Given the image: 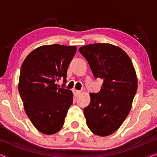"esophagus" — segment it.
<instances>
[{
  "instance_id": "1",
  "label": "esophagus",
  "mask_w": 157,
  "mask_h": 157,
  "mask_svg": "<svg viewBox=\"0 0 157 157\" xmlns=\"http://www.w3.org/2000/svg\"><path fill=\"white\" fill-rule=\"evenodd\" d=\"M73 93H74V95L75 96H78L79 94H80L81 91H77V90H76V89H74V90H73Z\"/></svg>"
}]
</instances>
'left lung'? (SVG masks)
<instances>
[{"instance_id": "obj_1", "label": "left lung", "mask_w": 157, "mask_h": 157, "mask_svg": "<svg viewBox=\"0 0 157 157\" xmlns=\"http://www.w3.org/2000/svg\"><path fill=\"white\" fill-rule=\"evenodd\" d=\"M95 78L103 80L98 93L90 94L91 101L83 109L86 124L94 134L109 136L120 127L132 108L137 90V78L126 52L109 44L81 47Z\"/></svg>"}]
</instances>
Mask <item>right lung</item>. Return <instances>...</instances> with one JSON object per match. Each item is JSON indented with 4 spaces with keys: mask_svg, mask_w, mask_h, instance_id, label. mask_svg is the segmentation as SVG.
Here are the masks:
<instances>
[{
    "mask_svg": "<svg viewBox=\"0 0 157 157\" xmlns=\"http://www.w3.org/2000/svg\"><path fill=\"white\" fill-rule=\"evenodd\" d=\"M76 53V46H42L30 53L21 66L19 94L27 116L43 134L59 132L71 106L72 91L59 88L56 82L63 79L66 83L68 67Z\"/></svg>",
    "mask_w": 157,
    "mask_h": 157,
    "instance_id": "obj_1",
    "label": "right lung"
}]
</instances>
